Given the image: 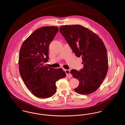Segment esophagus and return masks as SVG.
<instances>
[{"mask_svg": "<svg viewBox=\"0 0 125 125\" xmlns=\"http://www.w3.org/2000/svg\"><path fill=\"white\" fill-rule=\"evenodd\" d=\"M65 73H66V75L67 77L70 78L71 77L72 74L70 73V70H65Z\"/></svg>", "mask_w": 125, "mask_h": 125, "instance_id": "esophagus-1", "label": "esophagus"}]
</instances>
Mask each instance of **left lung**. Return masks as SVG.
I'll return each instance as SVG.
<instances>
[{
	"label": "left lung",
	"instance_id": "obj_1",
	"mask_svg": "<svg viewBox=\"0 0 125 125\" xmlns=\"http://www.w3.org/2000/svg\"><path fill=\"white\" fill-rule=\"evenodd\" d=\"M59 31L76 56L82 57L83 68L70 71L79 81L75 91L82 95L92 93L101 85L108 71L107 50L104 42L96 34L81 25L62 26Z\"/></svg>",
	"mask_w": 125,
	"mask_h": 125
}]
</instances>
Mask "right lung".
<instances>
[{"instance_id":"add662e5","label":"right lung","mask_w":125,"mask_h":125,"mask_svg":"<svg viewBox=\"0 0 125 125\" xmlns=\"http://www.w3.org/2000/svg\"><path fill=\"white\" fill-rule=\"evenodd\" d=\"M59 31L57 27H42L36 30L21 48L19 68L25 84L36 97L47 98L53 95L56 83L65 77L62 68L44 66L49 59V46Z\"/></svg>"}]
</instances>
